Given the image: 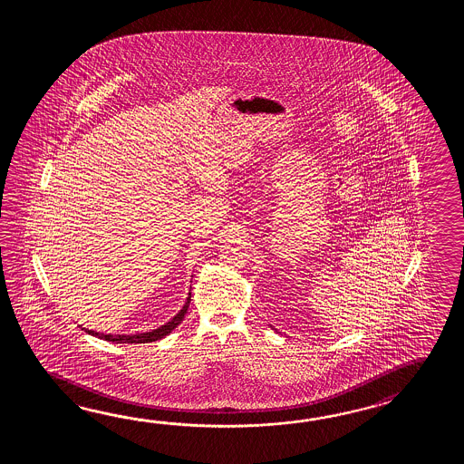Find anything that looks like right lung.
I'll return each mask as SVG.
<instances>
[{"label":"right lung","mask_w":464,"mask_h":464,"mask_svg":"<svg viewBox=\"0 0 464 464\" xmlns=\"http://www.w3.org/2000/svg\"><path fill=\"white\" fill-rule=\"evenodd\" d=\"M188 304H190V292H188L186 304L179 310L178 315L172 316L166 325L159 326L156 330L146 332V334H136V335H111V334H99V332L88 330V328H81V330H84L89 335L98 336L101 340L114 342V343H150V342H158L160 338L168 336L169 334L184 320V315L188 314Z\"/></svg>","instance_id":"obj_1"}]
</instances>
